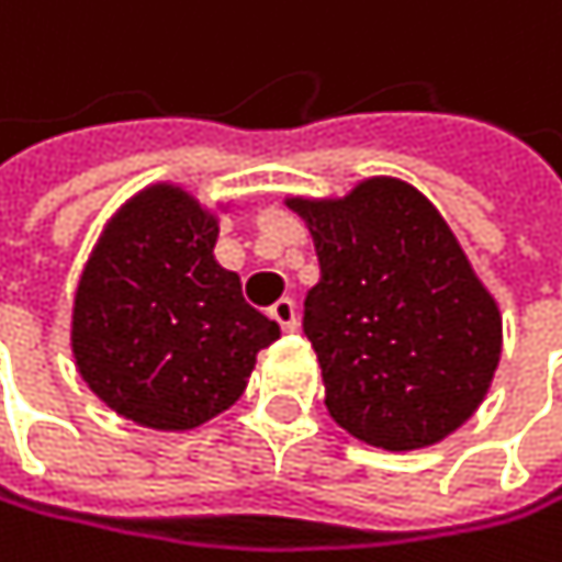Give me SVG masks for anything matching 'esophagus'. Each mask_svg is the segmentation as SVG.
Masks as SVG:
<instances>
[{"mask_svg":"<svg viewBox=\"0 0 562 562\" xmlns=\"http://www.w3.org/2000/svg\"><path fill=\"white\" fill-rule=\"evenodd\" d=\"M269 319L283 329V333H296L300 319H296V303L293 300H279L272 310H269Z\"/></svg>","mask_w":562,"mask_h":562,"instance_id":"esophagus-1","label":"esophagus"}]
</instances>
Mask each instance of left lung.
Instances as JSON below:
<instances>
[{
	"instance_id": "left-lung-1",
	"label": "left lung",
	"mask_w": 562,
	"mask_h": 562,
	"mask_svg": "<svg viewBox=\"0 0 562 562\" xmlns=\"http://www.w3.org/2000/svg\"><path fill=\"white\" fill-rule=\"evenodd\" d=\"M286 206L319 256L303 329L333 422L385 451L458 431L494 382L504 326L438 206L398 177H366L346 196H286Z\"/></svg>"
}]
</instances>
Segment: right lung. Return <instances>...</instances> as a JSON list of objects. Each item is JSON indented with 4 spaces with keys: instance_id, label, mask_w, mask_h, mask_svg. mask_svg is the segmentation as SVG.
<instances>
[{
    "instance_id": "add662e5",
    "label": "right lung",
    "mask_w": 562,
    "mask_h": 562,
    "mask_svg": "<svg viewBox=\"0 0 562 562\" xmlns=\"http://www.w3.org/2000/svg\"><path fill=\"white\" fill-rule=\"evenodd\" d=\"M157 180L104 223L71 303V356L85 385L121 418L193 431L246 389L279 326L243 300L213 256L220 213Z\"/></svg>"
}]
</instances>
